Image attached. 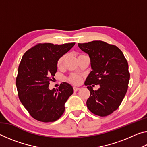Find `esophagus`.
Wrapping results in <instances>:
<instances>
[{
  "instance_id": "obj_1",
  "label": "esophagus",
  "mask_w": 147,
  "mask_h": 147,
  "mask_svg": "<svg viewBox=\"0 0 147 147\" xmlns=\"http://www.w3.org/2000/svg\"><path fill=\"white\" fill-rule=\"evenodd\" d=\"M73 89H74V91H77L80 90V88H77V87H74V88H73Z\"/></svg>"
}]
</instances>
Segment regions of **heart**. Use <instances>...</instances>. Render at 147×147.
Wrapping results in <instances>:
<instances>
[{
  "instance_id": "b5f03b06",
  "label": "heart",
  "mask_w": 147,
  "mask_h": 147,
  "mask_svg": "<svg viewBox=\"0 0 147 147\" xmlns=\"http://www.w3.org/2000/svg\"><path fill=\"white\" fill-rule=\"evenodd\" d=\"M82 56V55H79L78 56ZM66 58H67V55H65V54H64V55L59 57V58L58 59V61H57V67H58V68L61 69L63 67L64 65L65 61ZM69 80L73 84H78L81 81V77L79 75H78V74H73L69 77Z\"/></svg>"
}]
</instances>
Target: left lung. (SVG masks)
Instances as JSON below:
<instances>
[{"label":"left lung","instance_id":"obj_1","mask_svg":"<svg viewBox=\"0 0 147 147\" xmlns=\"http://www.w3.org/2000/svg\"><path fill=\"white\" fill-rule=\"evenodd\" d=\"M78 45L91 60L92 71L85 82L90 91L87 107L94 115H108L119 108L127 91L130 80L127 60L117 47L106 42ZM94 85L100 86L98 90H93Z\"/></svg>","mask_w":147,"mask_h":147}]
</instances>
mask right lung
<instances>
[{
    "label": "right lung",
    "mask_w": 147,
    "mask_h": 147,
    "mask_svg": "<svg viewBox=\"0 0 147 147\" xmlns=\"http://www.w3.org/2000/svg\"><path fill=\"white\" fill-rule=\"evenodd\" d=\"M74 44L39 43L22 57L16 78L17 92L20 101L36 120L54 122L63 115L65 104L73 93V87L63 82L57 90L50 89L49 82L55 76L59 57Z\"/></svg>",
    "instance_id": "1"
}]
</instances>
